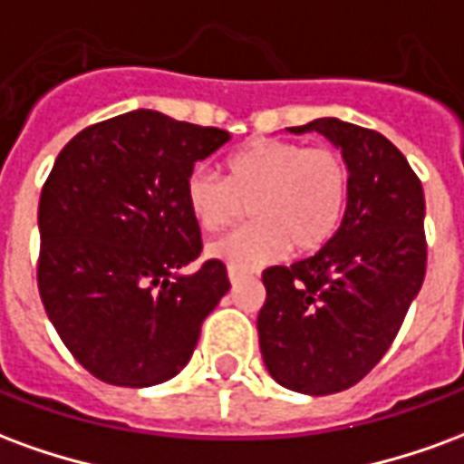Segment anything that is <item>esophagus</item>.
<instances>
[{
	"label": "esophagus",
	"mask_w": 464,
	"mask_h": 464,
	"mask_svg": "<svg viewBox=\"0 0 464 464\" xmlns=\"http://www.w3.org/2000/svg\"><path fill=\"white\" fill-rule=\"evenodd\" d=\"M228 281H231V285H238V283L246 281V276L238 271H228Z\"/></svg>",
	"instance_id": "esophagus-1"
}]
</instances>
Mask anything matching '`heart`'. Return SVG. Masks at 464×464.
I'll list each match as a JSON object with an SVG mask.
<instances>
[{
	"label": "heart",
	"instance_id": "b5f03b06",
	"mask_svg": "<svg viewBox=\"0 0 464 464\" xmlns=\"http://www.w3.org/2000/svg\"><path fill=\"white\" fill-rule=\"evenodd\" d=\"M183 198L203 231H218L248 206L253 223L208 246V258L251 273L321 251L341 228L350 201V169L341 151L301 141L256 139L226 159V179L193 169Z\"/></svg>",
	"mask_w": 464,
	"mask_h": 464
}]
</instances>
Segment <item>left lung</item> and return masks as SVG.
Returning a JSON list of instances; mask_svg holds the SVG:
<instances>
[{
  "label": "left lung",
  "mask_w": 464,
  "mask_h": 464,
  "mask_svg": "<svg viewBox=\"0 0 464 464\" xmlns=\"http://www.w3.org/2000/svg\"><path fill=\"white\" fill-rule=\"evenodd\" d=\"M350 169L341 228L321 251L263 271L258 341L283 388L333 395L353 388L395 341L425 268V193L408 159L382 133L341 119H315Z\"/></svg>",
  "instance_id": "1"
}]
</instances>
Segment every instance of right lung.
<instances>
[{"instance_id":"obj_1","label":"right lung","mask_w":464,"mask_h":464,"mask_svg":"<svg viewBox=\"0 0 464 464\" xmlns=\"http://www.w3.org/2000/svg\"><path fill=\"white\" fill-rule=\"evenodd\" d=\"M228 139L139 109L86 126L56 156L39 198L36 283L59 338L94 378L149 388L191 360L231 283L213 258L179 276L203 248L183 183Z\"/></svg>"}]
</instances>
